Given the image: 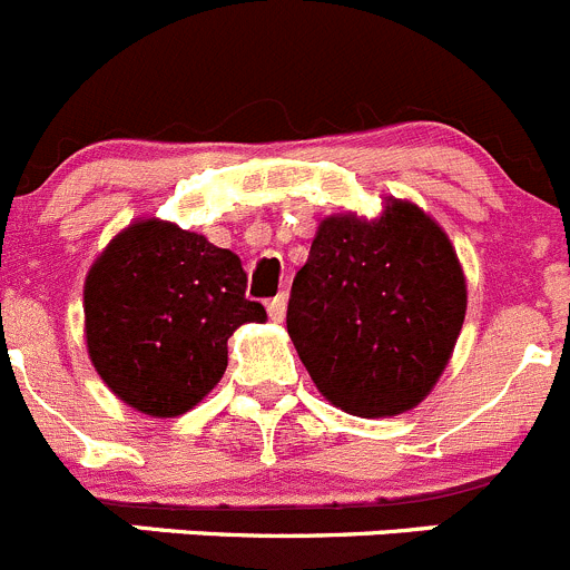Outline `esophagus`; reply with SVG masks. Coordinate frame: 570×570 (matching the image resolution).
<instances>
[{"label": "esophagus", "mask_w": 570, "mask_h": 570, "mask_svg": "<svg viewBox=\"0 0 570 570\" xmlns=\"http://www.w3.org/2000/svg\"><path fill=\"white\" fill-rule=\"evenodd\" d=\"M267 312H269V317H273L275 323H281L286 317V295L284 292H281V295H275L273 301L267 303Z\"/></svg>", "instance_id": "1"}]
</instances>
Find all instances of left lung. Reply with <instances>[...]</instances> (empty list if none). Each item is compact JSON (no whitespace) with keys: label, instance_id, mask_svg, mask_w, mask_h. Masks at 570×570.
I'll use <instances>...</instances> for the list:
<instances>
[{"label":"left lung","instance_id":"8db88e82","mask_svg":"<svg viewBox=\"0 0 570 570\" xmlns=\"http://www.w3.org/2000/svg\"><path fill=\"white\" fill-rule=\"evenodd\" d=\"M459 255L416 205L376 222L332 216L292 284L286 328L317 391L354 416L416 407L464 326Z\"/></svg>","mask_w":570,"mask_h":570}]
</instances>
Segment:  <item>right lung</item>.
<instances>
[{
    "mask_svg": "<svg viewBox=\"0 0 570 570\" xmlns=\"http://www.w3.org/2000/svg\"><path fill=\"white\" fill-rule=\"evenodd\" d=\"M236 253L168 222L111 238L83 286L87 345L100 380L148 416H179L227 368V340L267 317L247 301Z\"/></svg>",
    "mask_w": 570,
    "mask_h": 570,
    "instance_id": "add662e5",
    "label": "right lung"
}]
</instances>
